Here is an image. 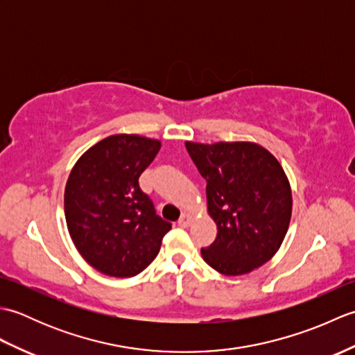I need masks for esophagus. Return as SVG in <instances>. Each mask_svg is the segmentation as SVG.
<instances>
[{
  "mask_svg": "<svg viewBox=\"0 0 355 355\" xmlns=\"http://www.w3.org/2000/svg\"><path fill=\"white\" fill-rule=\"evenodd\" d=\"M191 223H192V216L187 215V214H183L182 218H180V220H178L180 227H189Z\"/></svg>",
  "mask_w": 355,
  "mask_h": 355,
  "instance_id": "obj_1",
  "label": "esophagus"
}]
</instances>
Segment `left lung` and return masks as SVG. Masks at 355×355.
<instances>
[{
    "label": "left lung",
    "instance_id": "1",
    "mask_svg": "<svg viewBox=\"0 0 355 355\" xmlns=\"http://www.w3.org/2000/svg\"><path fill=\"white\" fill-rule=\"evenodd\" d=\"M186 149L206 180L207 209L218 227L216 239L201 248L202 259L227 276L263 266L290 225L293 198L282 166L248 141H186Z\"/></svg>",
    "mask_w": 355,
    "mask_h": 355
}]
</instances>
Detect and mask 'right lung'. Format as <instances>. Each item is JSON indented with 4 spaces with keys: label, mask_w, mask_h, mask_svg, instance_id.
I'll use <instances>...</instances> for the list:
<instances>
[{
    "label": "right lung",
    "mask_w": 355,
    "mask_h": 355,
    "mask_svg": "<svg viewBox=\"0 0 355 355\" xmlns=\"http://www.w3.org/2000/svg\"><path fill=\"white\" fill-rule=\"evenodd\" d=\"M160 146L140 135H110L70 172L64 197L67 227L82 258L103 275H139L155 259L172 227L139 186L140 173Z\"/></svg>",
    "instance_id": "1"
}]
</instances>
